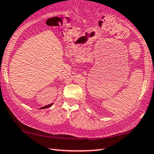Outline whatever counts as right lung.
<instances>
[{
	"instance_id": "add662e5",
	"label": "right lung",
	"mask_w": 154,
	"mask_h": 154,
	"mask_svg": "<svg viewBox=\"0 0 154 154\" xmlns=\"http://www.w3.org/2000/svg\"><path fill=\"white\" fill-rule=\"evenodd\" d=\"M52 105V104H48V105H47V106H43V107H42V109H46V108H48V107H50V106H51Z\"/></svg>"
}]
</instances>
